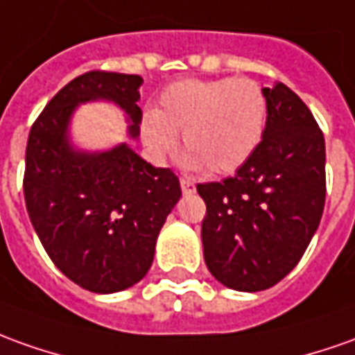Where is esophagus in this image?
Segmentation results:
<instances>
[{"instance_id":"34e87169","label":"esophagus","mask_w":355,"mask_h":355,"mask_svg":"<svg viewBox=\"0 0 355 355\" xmlns=\"http://www.w3.org/2000/svg\"><path fill=\"white\" fill-rule=\"evenodd\" d=\"M180 185H182V191L185 193V195H191V193H195V183H193L191 180H185V178H183L182 182H180Z\"/></svg>"}]
</instances>
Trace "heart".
<instances>
[{"mask_svg":"<svg viewBox=\"0 0 355 355\" xmlns=\"http://www.w3.org/2000/svg\"><path fill=\"white\" fill-rule=\"evenodd\" d=\"M266 98L248 77L185 79L166 87L154 112L141 121V139L154 156L175 150L178 135L193 166L210 173H232L263 141Z\"/></svg>","mask_w":355,"mask_h":355,"instance_id":"heart-1","label":"heart"}]
</instances>
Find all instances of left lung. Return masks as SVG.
Wrapping results in <instances>:
<instances>
[{
	"label": "left lung",
	"instance_id": "obj_1",
	"mask_svg": "<svg viewBox=\"0 0 355 355\" xmlns=\"http://www.w3.org/2000/svg\"><path fill=\"white\" fill-rule=\"evenodd\" d=\"M263 92L261 145L234 178L197 185L207 205L205 263L238 292L272 288L300 263L327 195L324 137L309 107L282 83Z\"/></svg>",
	"mask_w": 355,
	"mask_h": 355
}]
</instances>
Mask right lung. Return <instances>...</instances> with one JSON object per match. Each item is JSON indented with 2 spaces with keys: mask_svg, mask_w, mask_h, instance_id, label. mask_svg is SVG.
<instances>
[{
  "mask_svg": "<svg viewBox=\"0 0 355 355\" xmlns=\"http://www.w3.org/2000/svg\"><path fill=\"white\" fill-rule=\"evenodd\" d=\"M139 75L89 71L67 83L34 121L24 156V202L34 232L63 275L94 294L145 278L156 239L182 197L170 168H154L127 145L83 150L71 119L87 102H112L139 137Z\"/></svg>",
  "mask_w": 355,
  "mask_h": 355,
  "instance_id": "right-lung-1",
  "label": "right lung"
}]
</instances>
